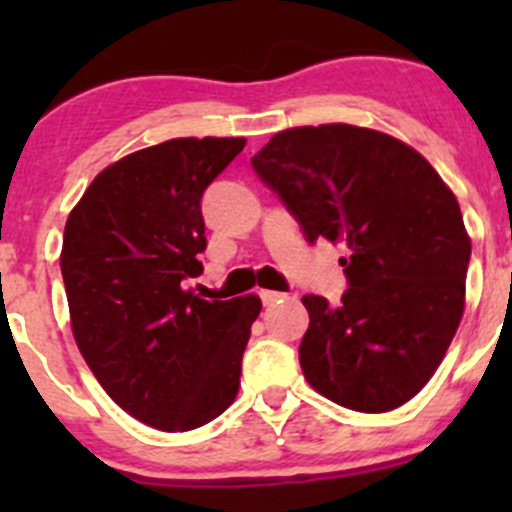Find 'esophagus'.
Here are the masks:
<instances>
[{
	"label": "esophagus",
	"mask_w": 512,
	"mask_h": 512,
	"mask_svg": "<svg viewBox=\"0 0 512 512\" xmlns=\"http://www.w3.org/2000/svg\"><path fill=\"white\" fill-rule=\"evenodd\" d=\"M260 297H262V304H275V302H280V299H285L287 294L272 292V289H262Z\"/></svg>",
	"instance_id": "34e87169"
}]
</instances>
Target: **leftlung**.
<instances>
[{"instance_id":"left-lung-1","label":"left lung","mask_w":512,"mask_h":512,"mask_svg":"<svg viewBox=\"0 0 512 512\" xmlns=\"http://www.w3.org/2000/svg\"><path fill=\"white\" fill-rule=\"evenodd\" d=\"M252 168L309 242L349 247L342 304L302 297L304 379L347 409H399L428 384L463 317L471 237L456 195L414 148L349 123L275 133Z\"/></svg>"}]
</instances>
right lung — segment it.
Masks as SVG:
<instances>
[{"instance_id": "right-lung-1", "label": "right lung", "mask_w": 512, "mask_h": 512, "mask_svg": "<svg viewBox=\"0 0 512 512\" xmlns=\"http://www.w3.org/2000/svg\"><path fill=\"white\" fill-rule=\"evenodd\" d=\"M245 138H173L96 175L66 220L61 275L79 352L106 394L158 431H193L240 389L262 302L183 289L203 265L200 200Z\"/></svg>"}]
</instances>
